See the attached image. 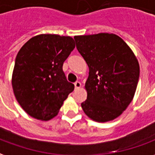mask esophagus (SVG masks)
Here are the masks:
<instances>
[{
  "label": "esophagus",
  "mask_w": 155,
  "mask_h": 155,
  "mask_svg": "<svg viewBox=\"0 0 155 155\" xmlns=\"http://www.w3.org/2000/svg\"><path fill=\"white\" fill-rule=\"evenodd\" d=\"M74 86H75V88L79 89L81 87H82V84H81V82H76L75 83H74Z\"/></svg>",
  "instance_id": "esophagus-1"
}]
</instances>
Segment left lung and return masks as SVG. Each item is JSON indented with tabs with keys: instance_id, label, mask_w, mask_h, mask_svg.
<instances>
[{
	"instance_id": "1",
	"label": "left lung",
	"mask_w": 155,
	"mask_h": 155,
	"mask_svg": "<svg viewBox=\"0 0 155 155\" xmlns=\"http://www.w3.org/2000/svg\"><path fill=\"white\" fill-rule=\"evenodd\" d=\"M78 50L89 68L87 97L81 106L89 118L107 122L123 113L133 100L140 65L127 44L114 34L74 36Z\"/></svg>"
}]
</instances>
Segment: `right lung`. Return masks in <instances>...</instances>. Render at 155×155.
<instances>
[{"mask_svg": "<svg viewBox=\"0 0 155 155\" xmlns=\"http://www.w3.org/2000/svg\"><path fill=\"white\" fill-rule=\"evenodd\" d=\"M74 48L70 36L42 34L29 39L18 52L11 83L15 97L29 116L45 121L57 116L74 89L63 71Z\"/></svg>", "mask_w": 155, "mask_h": 155, "instance_id": "obj_1", "label": "right lung"}]
</instances>
